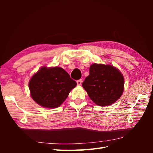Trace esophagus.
I'll return each mask as SVG.
<instances>
[{
	"instance_id": "34e87169",
	"label": "esophagus",
	"mask_w": 153,
	"mask_h": 153,
	"mask_svg": "<svg viewBox=\"0 0 153 153\" xmlns=\"http://www.w3.org/2000/svg\"><path fill=\"white\" fill-rule=\"evenodd\" d=\"M77 85H82V79H78V80H77Z\"/></svg>"
}]
</instances>
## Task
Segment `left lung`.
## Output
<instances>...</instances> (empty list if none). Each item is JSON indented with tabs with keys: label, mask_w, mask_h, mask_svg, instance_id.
Here are the masks:
<instances>
[{
	"label": "left lung",
	"mask_w": 153,
	"mask_h": 153,
	"mask_svg": "<svg viewBox=\"0 0 153 153\" xmlns=\"http://www.w3.org/2000/svg\"><path fill=\"white\" fill-rule=\"evenodd\" d=\"M82 86L96 105L106 106L121 97L124 79L121 72L112 65L93 64Z\"/></svg>",
	"instance_id": "obj_1"
}]
</instances>
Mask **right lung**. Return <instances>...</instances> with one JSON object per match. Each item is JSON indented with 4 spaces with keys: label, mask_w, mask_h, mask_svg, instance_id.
Segmentation results:
<instances>
[{
    "label": "right lung",
    "mask_w": 153,
    "mask_h": 153,
    "mask_svg": "<svg viewBox=\"0 0 153 153\" xmlns=\"http://www.w3.org/2000/svg\"><path fill=\"white\" fill-rule=\"evenodd\" d=\"M77 83L63 68L43 67L29 82L31 96L45 108H57L66 99Z\"/></svg>",
    "instance_id": "right-lung-1"
}]
</instances>
